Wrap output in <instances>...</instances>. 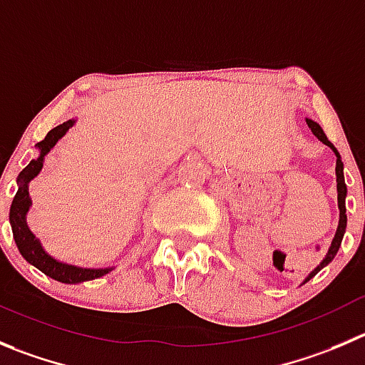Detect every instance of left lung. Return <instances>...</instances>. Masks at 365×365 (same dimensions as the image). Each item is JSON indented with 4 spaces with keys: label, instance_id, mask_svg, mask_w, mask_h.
<instances>
[{
    "label": "left lung",
    "instance_id": "1",
    "mask_svg": "<svg viewBox=\"0 0 365 365\" xmlns=\"http://www.w3.org/2000/svg\"><path fill=\"white\" fill-rule=\"evenodd\" d=\"M307 125L310 127V130L314 133V136L317 138L319 141H322V143L326 145V147H329L333 150V154H335L336 161H335V175H336V204H339V225H336V231H335V237H333L331 240V245H329L328 252H326V256L322 258V262L319 263L317 267H315L314 270H312L310 274H308L307 277H304V281L301 284H304L307 281H310L312 277L315 276V274L319 272L321 269H324L326 265H328L329 262H331L333 258H335V255L339 252V247H341L342 244V238H344V232H346V224H348V217H346V195H348V188H346V182H344V163H342L341 159V154H339V150H336L335 147H333L331 141L326 138L324 130L321 128V125L317 123V121L310 120V118H307Z\"/></svg>",
    "mask_w": 365,
    "mask_h": 365
}]
</instances>
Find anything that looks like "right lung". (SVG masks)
Segmentation results:
<instances>
[{"label": "right lung", "mask_w": 365, "mask_h": 365, "mask_svg": "<svg viewBox=\"0 0 365 365\" xmlns=\"http://www.w3.org/2000/svg\"><path fill=\"white\" fill-rule=\"evenodd\" d=\"M76 123V120L64 121V123L57 125L55 128H51L50 133L46 134L43 141L36 145V148L39 150V155L36 159L24 166L23 170L17 175V192L16 197L12 200V206H10V225H12L14 240H16L17 249H19L21 256H23L30 265H34L36 269H39L41 272H44L46 276H50L51 279L61 281L66 284H76L84 283V281L98 279V277L109 274L114 267H102V269H89V267H78L71 265V263H64L61 259L53 258L46 249L43 247L39 238L32 232V229L29 227V222H26V215H29L30 206H32V197H30L29 186L34 179L41 173L44 165V158L50 154V150H53L55 145L62 140V138L68 134L69 128Z\"/></svg>", "instance_id": "obj_1"}]
</instances>
